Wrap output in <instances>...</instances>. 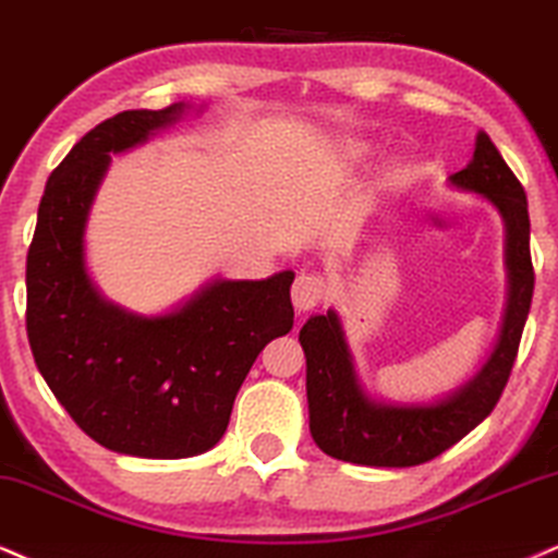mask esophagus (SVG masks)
Returning a JSON list of instances; mask_svg holds the SVG:
<instances>
[{
    "instance_id": "esophagus-1",
    "label": "esophagus",
    "mask_w": 558,
    "mask_h": 558,
    "mask_svg": "<svg viewBox=\"0 0 558 558\" xmlns=\"http://www.w3.org/2000/svg\"><path fill=\"white\" fill-rule=\"evenodd\" d=\"M328 294V279L320 274H300L292 284V302L298 311H313Z\"/></svg>"
}]
</instances>
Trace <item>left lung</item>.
I'll use <instances>...</instances> for the list:
<instances>
[{"mask_svg": "<svg viewBox=\"0 0 558 558\" xmlns=\"http://www.w3.org/2000/svg\"><path fill=\"white\" fill-rule=\"evenodd\" d=\"M458 189L484 194L507 222L510 302L492 360L445 401L432 405L373 403L356 383L352 356L336 313L315 315L302 326L300 343L307 360L311 435L326 456L375 469H409L442 456L460 442L499 403L518 360L531 313L535 271L531 260V217L522 183L484 132L465 170L450 178Z\"/></svg>", "mask_w": 558, "mask_h": 558, "instance_id": "left-lung-1", "label": "left lung"}]
</instances>
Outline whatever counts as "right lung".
I'll return each mask as SVG.
<instances>
[{
    "instance_id": "add662e5",
    "label": "right lung",
    "mask_w": 558,
    "mask_h": 558,
    "mask_svg": "<svg viewBox=\"0 0 558 558\" xmlns=\"http://www.w3.org/2000/svg\"><path fill=\"white\" fill-rule=\"evenodd\" d=\"M181 111L183 102L123 111L89 129L48 175L25 266V328L40 375L87 437L136 458L215 447L260 349L294 326L292 271L215 281L162 318L121 311L87 279L82 230L111 153Z\"/></svg>"
}]
</instances>
